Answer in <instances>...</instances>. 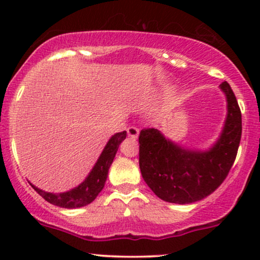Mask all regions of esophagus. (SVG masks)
Listing matches in <instances>:
<instances>
[{
	"label": "esophagus",
	"instance_id": "1",
	"mask_svg": "<svg viewBox=\"0 0 260 260\" xmlns=\"http://www.w3.org/2000/svg\"><path fill=\"white\" fill-rule=\"evenodd\" d=\"M127 133H128V136H129L132 139H137V138H138L139 129L137 127L131 126V127L127 128Z\"/></svg>",
	"mask_w": 260,
	"mask_h": 260
}]
</instances>
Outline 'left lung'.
Here are the masks:
<instances>
[{
    "mask_svg": "<svg viewBox=\"0 0 260 260\" xmlns=\"http://www.w3.org/2000/svg\"><path fill=\"white\" fill-rule=\"evenodd\" d=\"M220 88L228 98V118L221 137L209 151H192L165 139L155 128L139 133V168L150 189L162 201L189 204L202 201L228 177L241 136L242 115L228 82Z\"/></svg>",
    "mask_w": 260,
    "mask_h": 260,
    "instance_id": "8db88e82",
    "label": "left lung"
}]
</instances>
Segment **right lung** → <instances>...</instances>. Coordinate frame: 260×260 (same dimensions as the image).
I'll list each match as a JSON object with an SVG mask.
<instances>
[{"label": "right lung", "instance_id": "obj_1", "mask_svg": "<svg viewBox=\"0 0 260 260\" xmlns=\"http://www.w3.org/2000/svg\"><path fill=\"white\" fill-rule=\"evenodd\" d=\"M126 131L116 133L115 136H112L111 139L106 144L105 149H104V151L101 153L98 162L95 164L91 172L85 178V181L83 183H80L77 188L70 190V192L55 194V193H49L39 189V188L32 186V184L31 187L37 190L39 194L43 197L45 201L51 203L53 205H57V207L71 209L84 207V205L90 204L101 190H103L104 186H105L107 172H109L110 166H111L112 161L115 159V155L117 153L118 147H120L122 140H124V138H126Z\"/></svg>", "mask_w": 260, "mask_h": 260}]
</instances>
